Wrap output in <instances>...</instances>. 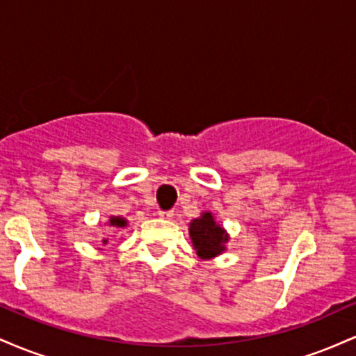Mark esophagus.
I'll list each match as a JSON object with an SVG mask.
<instances>
[{
    "label": "esophagus",
    "instance_id": "obj_1",
    "mask_svg": "<svg viewBox=\"0 0 356 356\" xmlns=\"http://www.w3.org/2000/svg\"><path fill=\"white\" fill-rule=\"evenodd\" d=\"M174 211H159V218L162 219H172Z\"/></svg>",
    "mask_w": 356,
    "mask_h": 356
}]
</instances>
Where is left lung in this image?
Returning <instances> with one entry per match:
<instances>
[{"mask_svg":"<svg viewBox=\"0 0 356 356\" xmlns=\"http://www.w3.org/2000/svg\"><path fill=\"white\" fill-rule=\"evenodd\" d=\"M189 232L194 249L204 259L220 254L224 251V243H227L226 232L216 224L211 212H204L201 218L192 220Z\"/></svg>","mask_w":356,"mask_h":356,"instance_id":"1","label":"left lung"}]
</instances>
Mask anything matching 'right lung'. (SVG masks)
I'll use <instances>...</instances> for the list:
<instances>
[{"label": "right lung", "instance_id": "right-lung-1", "mask_svg": "<svg viewBox=\"0 0 356 356\" xmlns=\"http://www.w3.org/2000/svg\"><path fill=\"white\" fill-rule=\"evenodd\" d=\"M110 226H115V227H125L127 226V220L122 218H110ZM107 243V239H104V244Z\"/></svg>", "mask_w": 356, "mask_h": 356}]
</instances>
